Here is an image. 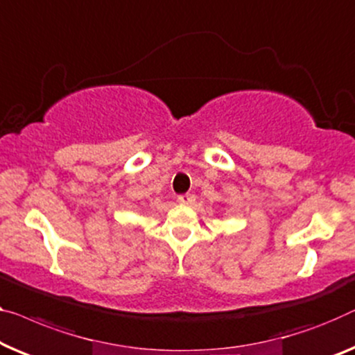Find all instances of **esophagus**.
I'll return each mask as SVG.
<instances>
[{"instance_id": "obj_1", "label": "esophagus", "mask_w": 355, "mask_h": 355, "mask_svg": "<svg viewBox=\"0 0 355 355\" xmlns=\"http://www.w3.org/2000/svg\"><path fill=\"white\" fill-rule=\"evenodd\" d=\"M194 194H189V193H187V194H180L178 198H177V200L182 205H189V204H193L194 202Z\"/></svg>"}]
</instances>
